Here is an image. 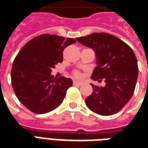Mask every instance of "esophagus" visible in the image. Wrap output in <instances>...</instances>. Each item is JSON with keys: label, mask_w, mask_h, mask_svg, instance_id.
<instances>
[{"label": "esophagus", "mask_w": 148, "mask_h": 148, "mask_svg": "<svg viewBox=\"0 0 148 148\" xmlns=\"http://www.w3.org/2000/svg\"><path fill=\"white\" fill-rule=\"evenodd\" d=\"M73 84L75 85V86H76V85H77V86H81V85H82V84H83V83H82V82L74 81V82H73Z\"/></svg>", "instance_id": "1"}]
</instances>
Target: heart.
Here are the masks:
<instances>
[{
  "label": "heart",
  "instance_id": "1",
  "mask_svg": "<svg viewBox=\"0 0 148 148\" xmlns=\"http://www.w3.org/2000/svg\"><path fill=\"white\" fill-rule=\"evenodd\" d=\"M74 76L77 77H80V73H79V72H75V73H74Z\"/></svg>",
  "mask_w": 148,
  "mask_h": 148
}]
</instances>
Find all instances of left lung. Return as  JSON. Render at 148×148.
Masks as SVG:
<instances>
[{
  "mask_svg": "<svg viewBox=\"0 0 148 148\" xmlns=\"http://www.w3.org/2000/svg\"><path fill=\"white\" fill-rule=\"evenodd\" d=\"M92 48L97 57L94 80L104 79L105 86L91 84L93 92L86 99L90 110L101 115L116 114L134 94L139 69L134 51L124 42L106 33H94L76 38Z\"/></svg>",
  "mask_w": 148,
  "mask_h": 148,
  "instance_id": "left-lung-1",
  "label": "left lung"
}]
</instances>
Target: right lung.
<instances>
[{"mask_svg":"<svg viewBox=\"0 0 148 148\" xmlns=\"http://www.w3.org/2000/svg\"><path fill=\"white\" fill-rule=\"evenodd\" d=\"M76 42L53 34H42L22 47L14 59L11 80L15 95L27 109L35 114L48 113L62 103L71 78H53L55 65L63 60L62 52Z\"/></svg>","mask_w":148,"mask_h":148,"instance_id":"right-lung-1","label":"right lung"}]
</instances>
